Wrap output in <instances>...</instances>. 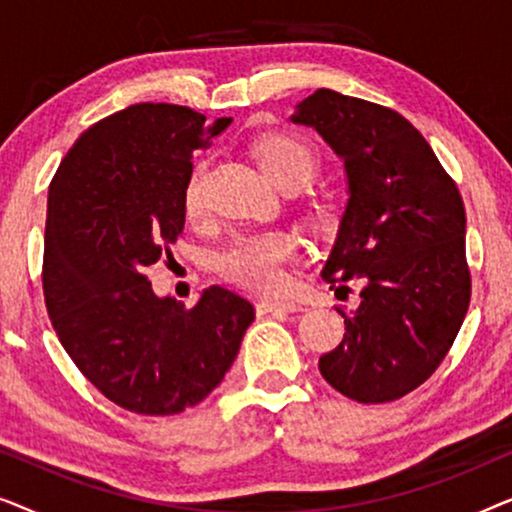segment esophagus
I'll return each instance as SVG.
<instances>
[{"label":"esophagus","mask_w":512,"mask_h":512,"mask_svg":"<svg viewBox=\"0 0 512 512\" xmlns=\"http://www.w3.org/2000/svg\"><path fill=\"white\" fill-rule=\"evenodd\" d=\"M300 310V305L291 303V300H258L256 303V312L261 314H275V312H296Z\"/></svg>","instance_id":"34e87169"}]
</instances>
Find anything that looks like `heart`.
Returning a JSON list of instances; mask_svg holds the SVG:
<instances>
[{"mask_svg":"<svg viewBox=\"0 0 512 512\" xmlns=\"http://www.w3.org/2000/svg\"><path fill=\"white\" fill-rule=\"evenodd\" d=\"M258 160L263 170L279 186H303L319 167L317 151L305 139L289 132H275L258 144ZM205 174L207 160H200L188 174L184 186V212L188 219H198L205 212ZM300 237L286 228H263L240 233L219 251L216 270L226 282L242 289L272 293L286 284V268L300 256Z\"/></svg>","mask_w":512,"mask_h":512,"instance_id":"b5f03b06","label":"heart"}]
</instances>
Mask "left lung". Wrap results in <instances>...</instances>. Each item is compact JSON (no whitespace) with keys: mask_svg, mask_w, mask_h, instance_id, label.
<instances>
[{"mask_svg":"<svg viewBox=\"0 0 512 512\" xmlns=\"http://www.w3.org/2000/svg\"><path fill=\"white\" fill-rule=\"evenodd\" d=\"M293 123L310 125L345 160L349 202L326 282H363L345 338L319 359L324 380L359 403L396 401L436 373L471 303L459 188L408 118L319 88Z\"/></svg>","mask_w":512,"mask_h":512,"instance_id":"obj_1","label":"left lung"}]
</instances>
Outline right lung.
<instances>
[{"label":"right lung","mask_w":512,"mask_h":512,"mask_svg":"<svg viewBox=\"0 0 512 512\" xmlns=\"http://www.w3.org/2000/svg\"><path fill=\"white\" fill-rule=\"evenodd\" d=\"M228 125L179 104H130L76 139L48 188V317L86 380L137 415H179L212 394L256 317L223 286L186 307L146 277L184 230L193 156Z\"/></svg>","instance_id":"right-lung-1"}]
</instances>
